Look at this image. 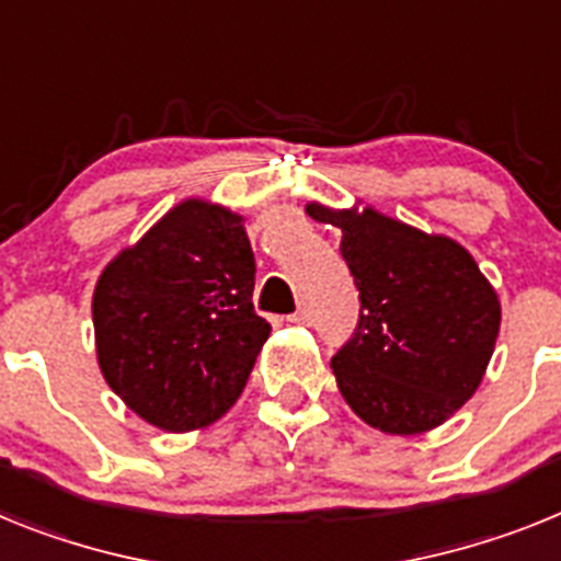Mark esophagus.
<instances>
[{
	"mask_svg": "<svg viewBox=\"0 0 561 561\" xmlns=\"http://www.w3.org/2000/svg\"><path fill=\"white\" fill-rule=\"evenodd\" d=\"M287 321H294V324H310L313 321V313L308 308H299L294 316H287Z\"/></svg>",
	"mask_w": 561,
	"mask_h": 561,
	"instance_id": "esophagus-1",
	"label": "esophagus"
}]
</instances>
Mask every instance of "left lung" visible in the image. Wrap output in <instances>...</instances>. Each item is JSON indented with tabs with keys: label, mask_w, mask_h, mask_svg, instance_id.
<instances>
[{
	"label": "left lung",
	"mask_w": 561,
	"mask_h": 561,
	"mask_svg": "<svg viewBox=\"0 0 561 561\" xmlns=\"http://www.w3.org/2000/svg\"><path fill=\"white\" fill-rule=\"evenodd\" d=\"M341 228V256L362 316L333 355L335 383L355 415L383 435H423L449 421L483 381L503 308L460 242L364 206L308 203Z\"/></svg>",
	"instance_id": "left-lung-1"
}]
</instances>
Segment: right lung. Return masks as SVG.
I'll list each match as a JSON object with an SVG mask.
<instances>
[{
  "instance_id": "obj_1",
  "label": "right lung",
  "mask_w": 561,
  "mask_h": 561,
  "mask_svg": "<svg viewBox=\"0 0 561 561\" xmlns=\"http://www.w3.org/2000/svg\"><path fill=\"white\" fill-rule=\"evenodd\" d=\"M242 214L188 197L106 262L92 294L104 381L163 432L220 421L245 389L271 324L253 313Z\"/></svg>"
}]
</instances>
